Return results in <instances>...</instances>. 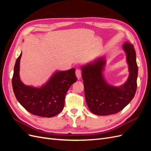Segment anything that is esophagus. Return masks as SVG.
Instances as JSON below:
<instances>
[{
    "label": "esophagus",
    "mask_w": 151,
    "mask_h": 151,
    "mask_svg": "<svg viewBox=\"0 0 151 151\" xmlns=\"http://www.w3.org/2000/svg\"><path fill=\"white\" fill-rule=\"evenodd\" d=\"M81 70H80V69H77L76 70V77H77V78L78 79H81Z\"/></svg>",
    "instance_id": "1"
}]
</instances>
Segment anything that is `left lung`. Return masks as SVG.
Wrapping results in <instances>:
<instances>
[{"instance_id": "obj_1", "label": "left lung", "mask_w": 151, "mask_h": 151, "mask_svg": "<svg viewBox=\"0 0 151 151\" xmlns=\"http://www.w3.org/2000/svg\"><path fill=\"white\" fill-rule=\"evenodd\" d=\"M126 54L129 76L125 83L119 86L109 84L104 78L105 57L81 66L86 101L89 110L97 115L105 116L121 111L134 98L137 90L138 67L134 46L126 42L123 44Z\"/></svg>"}]
</instances>
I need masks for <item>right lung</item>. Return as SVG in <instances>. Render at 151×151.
Wrapping results in <instances>:
<instances>
[{
  "mask_svg": "<svg viewBox=\"0 0 151 151\" xmlns=\"http://www.w3.org/2000/svg\"><path fill=\"white\" fill-rule=\"evenodd\" d=\"M17 58L14 68L12 84L14 93L19 103L35 115L52 117L60 113L65 104L66 93L77 81L75 68L55 71L46 83L39 88L25 85L20 79V60Z\"/></svg>",
  "mask_w": 151,
  "mask_h": 151,
  "instance_id": "right-lung-1",
  "label": "right lung"
}]
</instances>
